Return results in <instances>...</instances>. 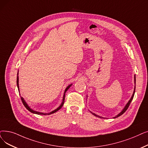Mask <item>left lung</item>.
I'll return each mask as SVG.
<instances>
[{"instance_id":"obj_1","label":"left lung","mask_w":148,"mask_h":148,"mask_svg":"<svg viewBox=\"0 0 148 148\" xmlns=\"http://www.w3.org/2000/svg\"><path fill=\"white\" fill-rule=\"evenodd\" d=\"M134 83H135V87H134V92H133V94H132V97H131V98L130 99V100H129V101L127 102V103L126 105V106H125V108H123V110H122L118 115H117L115 117H114L113 118L114 119H115V118H117V117H119V116H120V115H121L122 114H123V113H125V112L127 110V108H128V107L130 106V103H131V102L132 101V99H133V97H134V94H135V90H136V75H134ZM91 112V111H90ZM94 115H95V116H96V117H99V118H102V119H104L103 117H100V116H99V115H96L95 114H94V113H92V112H91Z\"/></svg>"}]
</instances>
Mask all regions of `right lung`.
<instances>
[{
  "mask_svg": "<svg viewBox=\"0 0 148 148\" xmlns=\"http://www.w3.org/2000/svg\"><path fill=\"white\" fill-rule=\"evenodd\" d=\"M18 73H17V88H18V91H19V86H18ZM72 85V84H71V85H69V86H68L67 87H66V88L65 89V92H64V94H63V100H62V103H61V105L57 108V109H56V110H54V111H51V112H50L49 113H43V112H38V111H34L33 110H32V109L28 105V104L27 103V102L25 101V100L23 99V97H21V100H22V103H23V105L25 106V107L26 108L27 110L29 111H30L31 112H32V113H33V114H38V115H49V114H53V113H54V112H57V111H59L60 109H61L62 108V107L63 106V104H64V101H65V92L67 91V90L71 87V86Z\"/></svg>",
  "mask_w": 148,
  "mask_h": 148,
  "instance_id": "right-lung-1",
  "label": "right lung"
}]
</instances>
